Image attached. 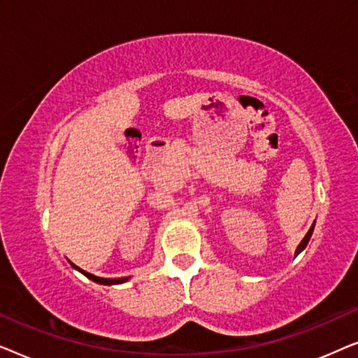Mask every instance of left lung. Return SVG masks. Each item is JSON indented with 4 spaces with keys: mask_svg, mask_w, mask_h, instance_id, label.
Segmentation results:
<instances>
[{
    "mask_svg": "<svg viewBox=\"0 0 358 358\" xmlns=\"http://www.w3.org/2000/svg\"><path fill=\"white\" fill-rule=\"evenodd\" d=\"M313 228H315V223H313V227L310 228V231H308V233H306V236H305V238H303V241L300 243V246H298V248H296V254H300V252L303 251V249H305V248H306V244H308V241H310V238H311V234H313Z\"/></svg>",
    "mask_w": 358,
    "mask_h": 358,
    "instance_id": "8db88e82",
    "label": "left lung"
}]
</instances>
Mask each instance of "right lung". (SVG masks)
<instances>
[{
  "instance_id": "right-lung-1",
  "label": "right lung",
  "mask_w": 358,
  "mask_h": 358,
  "mask_svg": "<svg viewBox=\"0 0 358 358\" xmlns=\"http://www.w3.org/2000/svg\"><path fill=\"white\" fill-rule=\"evenodd\" d=\"M86 275L90 277L91 280L99 282V283H106V285H112V283H122V282L127 280V277H122V278H102V277L92 275V273H86Z\"/></svg>"
}]
</instances>
